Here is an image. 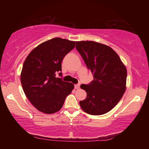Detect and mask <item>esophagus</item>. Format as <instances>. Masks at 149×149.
Wrapping results in <instances>:
<instances>
[{"label": "esophagus", "mask_w": 149, "mask_h": 149, "mask_svg": "<svg viewBox=\"0 0 149 149\" xmlns=\"http://www.w3.org/2000/svg\"><path fill=\"white\" fill-rule=\"evenodd\" d=\"M74 87H75V89H79V87H80V84H76V85H74Z\"/></svg>", "instance_id": "34e87169"}]
</instances>
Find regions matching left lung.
Instances as JSON below:
<instances>
[{"label":"left lung","mask_w":149,"mask_h":149,"mask_svg":"<svg viewBox=\"0 0 149 149\" xmlns=\"http://www.w3.org/2000/svg\"><path fill=\"white\" fill-rule=\"evenodd\" d=\"M76 49L94 79L80 87L87 93L79 102L82 110L91 115L109 112L123 97L126 89L127 70L120 58L107 45L95 41H77Z\"/></svg>","instance_id":"1"}]
</instances>
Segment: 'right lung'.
Here are the masks:
<instances>
[{
  "label": "right lung",
  "mask_w": 149,
  "mask_h": 149,
  "mask_svg": "<svg viewBox=\"0 0 149 149\" xmlns=\"http://www.w3.org/2000/svg\"><path fill=\"white\" fill-rule=\"evenodd\" d=\"M75 46V41L56 37L35 47L24 61L20 75L22 87L40 112L49 114L59 111L74 89V84L63 81L56 74L62 72L63 59Z\"/></svg>",
  "instance_id": "1"
}]
</instances>
